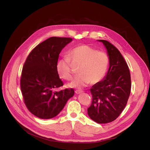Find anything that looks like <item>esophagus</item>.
<instances>
[{
    "mask_svg": "<svg viewBox=\"0 0 150 150\" xmlns=\"http://www.w3.org/2000/svg\"><path fill=\"white\" fill-rule=\"evenodd\" d=\"M83 92V91H81V90H76V91H75L76 94H81V93H82Z\"/></svg>",
    "mask_w": 150,
    "mask_h": 150,
    "instance_id": "1",
    "label": "esophagus"
}]
</instances>
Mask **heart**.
I'll return each mask as SVG.
<instances>
[{
  "mask_svg": "<svg viewBox=\"0 0 150 150\" xmlns=\"http://www.w3.org/2000/svg\"><path fill=\"white\" fill-rule=\"evenodd\" d=\"M68 56H64L59 60L56 69L60 78L70 80L72 78L71 63L80 64L78 72L69 86L72 88L82 89L91 83L96 84L101 81L108 70L109 57L102 51H97L87 45H81L71 50Z\"/></svg>",
  "mask_w": 150,
  "mask_h": 150,
  "instance_id": "heart-1",
  "label": "heart"
}]
</instances>
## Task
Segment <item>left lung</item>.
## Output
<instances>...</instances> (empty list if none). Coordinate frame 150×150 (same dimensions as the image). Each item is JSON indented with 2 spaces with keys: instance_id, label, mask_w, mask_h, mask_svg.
<instances>
[{
  "instance_id": "obj_1",
  "label": "left lung",
  "mask_w": 150,
  "mask_h": 150,
  "mask_svg": "<svg viewBox=\"0 0 150 150\" xmlns=\"http://www.w3.org/2000/svg\"><path fill=\"white\" fill-rule=\"evenodd\" d=\"M106 49L109 69L102 81L90 89L93 100L88 114L99 124L115 120L125 108L131 92V76L127 63L120 52L106 40H98Z\"/></svg>"
}]
</instances>
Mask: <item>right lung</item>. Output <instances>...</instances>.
Masks as SVG:
<instances>
[{
  "instance_id": "obj_1",
  "label": "right lung",
  "mask_w": 150,
  "mask_h": 150,
  "mask_svg": "<svg viewBox=\"0 0 150 150\" xmlns=\"http://www.w3.org/2000/svg\"><path fill=\"white\" fill-rule=\"evenodd\" d=\"M72 40L67 38H50L30 52L23 66L21 88L25 106L40 119L56 116L74 94L73 89L57 91L63 86L56 65L62 49Z\"/></svg>"
}]
</instances>
